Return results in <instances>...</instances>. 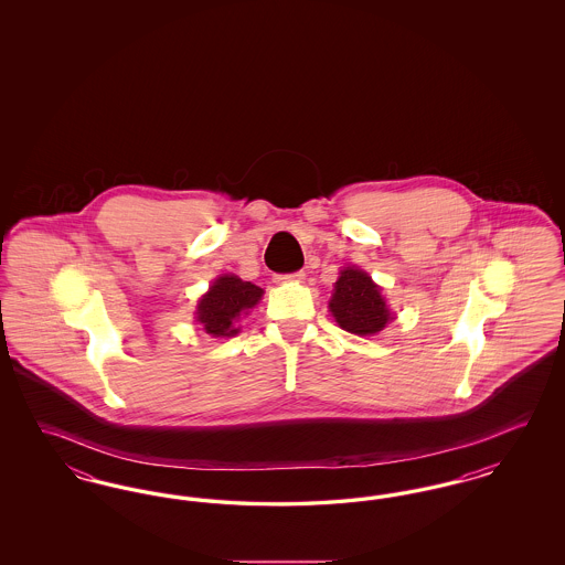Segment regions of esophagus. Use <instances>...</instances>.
Wrapping results in <instances>:
<instances>
[{
  "label": "esophagus",
  "instance_id": "1",
  "mask_svg": "<svg viewBox=\"0 0 565 565\" xmlns=\"http://www.w3.org/2000/svg\"><path fill=\"white\" fill-rule=\"evenodd\" d=\"M305 279V270H296L288 275H275V281H302Z\"/></svg>",
  "mask_w": 565,
  "mask_h": 565
}]
</instances>
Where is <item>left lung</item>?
Listing matches in <instances>:
<instances>
[{"mask_svg":"<svg viewBox=\"0 0 565 565\" xmlns=\"http://www.w3.org/2000/svg\"><path fill=\"white\" fill-rule=\"evenodd\" d=\"M328 309L343 330L358 337L376 334L394 320L381 288L366 270L358 267H345L339 273Z\"/></svg>","mask_w":565,"mask_h":565,"instance_id":"left-lung-1","label":"left lung"}]
</instances>
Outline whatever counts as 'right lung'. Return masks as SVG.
<instances>
[{
  "label": "right lung",
  "instance_id": "right-lung-1",
  "mask_svg": "<svg viewBox=\"0 0 565 565\" xmlns=\"http://www.w3.org/2000/svg\"><path fill=\"white\" fill-rule=\"evenodd\" d=\"M260 298L263 288L252 281H243L237 275H220L196 305V322L217 339L235 337L239 332L235 323L247 316Z\"/></svg>",
  "mask_w": 565,
  "mask_h": 565
}]
</instances>
